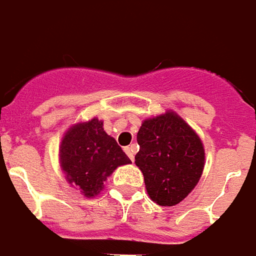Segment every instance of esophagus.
<instances>
[{"mask_svg":"<svg viewBox=\"0 0 256 256\" xmlns=\"http://www.w3.org/2000/svg\"><path fill=\"white\" fill-rule=\"evenodd\" d=\"M135 150H136L135 144H130V146H128L124 148V151L126 152V156H130V161H134V160H135Z\"/></svg>","mask_w":256,"mask_h":256,"instance_id":"esophagus-1","label":"esophagus"}]
</instances>
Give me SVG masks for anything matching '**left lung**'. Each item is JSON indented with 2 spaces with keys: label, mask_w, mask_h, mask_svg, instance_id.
<instances>
[{
  "label": "left lung",
  "mask_w": 256,
  "mask_h": 256,
  "mask_svg": "<svg viewBox=\"0 0 256 256\" xmlns=\"http://www.w3.org/2000/svg\"><path fill=\"white\" fill-rule=\"evenodd\" d=\"M136 166L151 200L174 206L195 188L204 168V148L196 132L174 112L143 121Z\"/></svg>",
  "instance_id": "1"
}]
</instances>
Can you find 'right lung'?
Masks as SVG:
<instances>
[{
    "label": "right lung",
    "mask_w": 256,
    "mask_h": 256,
    "mask_svg": "<svg viewBox=\"0 0 256 256\" xmlns=\"http://www.w3.org/2000/svg\"><path fill=\"white\" fill-rule=\"evenodd\" d=\"M60 164L70 186H76L84 196L94 198L114 169L130 164V160L104 130V122L92 118L66 130L60 146Z\"/></svg>",
    "instance_id": "right-lung-1"
}]
</instances>
